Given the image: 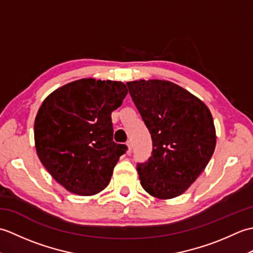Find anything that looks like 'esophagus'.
<instances>
[{
    "label": "esophagus",
    "instance_id": "1",
    "mask_svg": "<svg viewBox=\"0 0 253 253\" xmlns=\"http://www.w3.org/2000/svg\"><path fill=\"white\" fill-rule=\"evenodd\" d=\"M126 144H127V148H128V150H127V153H128V154H130V153H131V150H132L131 142H130V141H127V142H126Z\"/></svg>",
    "mask_w": 253,
    "mask_h": 253
}]
</instances>
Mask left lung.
Returning a JSON list of instances; mask_svg holds the SVG:
<instances>
[{
  "mask_svg": "<svg viewBox=\"0 0 253 253\" xmlns=\"http://www.w3.org/2000/svg\"><path fill=\"white\" fill-rule=\"evenodd\" d=\"M152 139V152L137 163L142 188L159 199L180 196L206 169L215 149L211 112L197 96L164 80L127 83Z\"/></svg>",
  "mask_w": 253,
  "mask_h": 253,
  "instance_id": "left-lung-1",
  "label": "left lung"
}]
</instances>
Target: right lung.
<instances>
[{
    "mask_svg": "<svg viewBox=\"0 0 253 253\" xmlns=\"http://www.w3.org/2000/svg\"><path fill=\"white\" fill-rule=\"evenodd\" d=\"M127 95L121 82L80 79L52 92L35 121L41 163L58 184L79 196L109 185L126 144L113 141L112 112Z\"/></svg>",
    "mask_w": 253,
    "mask_h": 253,
    "instance_id": "1",
    "label": "right lung"
}]
</instances>
